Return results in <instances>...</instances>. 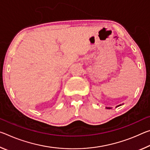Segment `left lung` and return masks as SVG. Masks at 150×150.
<instances>
[{"instance_id":"left-lung-1","label":"left lung","mask_w":150,"mask_h":150,"mask_svg":"<svg viewBox=\"0 0 150 150\" xmlns=\"http://www.w3.org/2000/svg\"><path fill=\"white\" fill-rule=\"evenodd\" d=\"M120 105H118V106H116V107H118V106H120ZM106 108H107V109H110L111 108L110 107H106Z\"/></svg>"}]
</instances>
